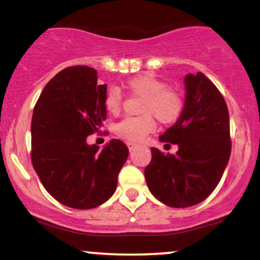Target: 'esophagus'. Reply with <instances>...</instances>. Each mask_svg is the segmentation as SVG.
<instances>
[{
  "instance_id": "34e87169",
  "label": "esophagus",
  "mask_w": 260,
  "mask_h": 260,
  "mask_svg": "<svg viewBox=\"0 0 260 260\" xmlns=\"http://www.w3.org/2000/svg\"><path fill=\"white\" fill-rule=\"evenodd\" d=\"M127 147H128V149H129V151H133L134 149L138 147V144L134 142H127Z\"/></svg>"
}]
</instances>
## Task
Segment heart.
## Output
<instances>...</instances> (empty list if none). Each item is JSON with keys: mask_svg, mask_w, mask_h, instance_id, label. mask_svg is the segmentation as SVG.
Instances as JSON below:
<instances>
[{"mask_svg": "<svg viewBox=\"0 0 260 260\" xmlns=\"http://www.w3.org/2000/svg\"><path fill=\"white\" fill-rule=\"evenodd\" d=\"M127 88L134 95L142 96L139 112L143 115L137 117H126L115 124V133L121 138L131 142H140L156 127L153 116L161 123H174L180 118L184 109V98L176 89L169 88L165 80L142 74L128 79ZM122 95L120 89L111 86L105 92L104 106L106 111L117 115L121 111Z\"/></svg>", "mask_w": 260, "mask_h": 260, "instance_id": "obj_1", "label": "heart"}]
</instances>
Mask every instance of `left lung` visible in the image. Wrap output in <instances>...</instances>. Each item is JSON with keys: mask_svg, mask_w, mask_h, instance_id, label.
Returning <instances> with one entry per match:
<instances>
[{"mask_svg": "<svg viewBox=\"0 0 260 260\" xmlns=\"http://www.w3.org/2000/svg\"><path fill=\"white\" fill-rule=\"evenodd\" d=\"M184 88L183 112L159 138L177 145V153L151 148L144 170L151 194L172 208L192 207L208 198L231 154L229 110L221 92L202 72L187 74Z\"/></svg>", "mask_w": 260, "mask_h": 260, "instance_id": "8db88e82", "label": "left lung"}]
</instances>
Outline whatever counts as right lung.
<instances>
[{"label":"right lung","mask_w":260,"mask_h":260,"mask_svg":"<svg viewBox=\"0 0 260 260\" xmlns=\"http://www.w3.org/2000/svg\"><path fill=\"white\" fill-rule=\"evenodd\" d=\"M106 84L86 66L62 70L47 83L31 118V162L45 189L61 204L92 209L109 201L128 148L111 139L99 150L86 138L106 120Z\"/></svg>","instance_id":"1"}]
</instances>
